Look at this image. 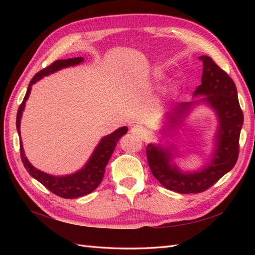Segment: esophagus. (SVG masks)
Returning <instances> with one entry per match:
<instances>
[{
	"instance_id": "obj_1",
	"label": "esophagus",
	"mask_w": 255,
	"mask_h": 255,
	"mask_svg": "<svg viewBox=\"0 0 255 255\" xmlns=\"http://www.w3.org/2000/svg\"><path fill=\"white\" fill-rule=\"evenodd\" d=\"M130 132L133 134V136H136L138 138H142L144 136V130L141 126H139V125H136V126H133L130 129Z\"/></svg>"
}]
</instances>
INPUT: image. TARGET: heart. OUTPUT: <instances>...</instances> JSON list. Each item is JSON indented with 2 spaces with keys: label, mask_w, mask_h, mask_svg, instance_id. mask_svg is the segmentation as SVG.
Wrapping results in <instances>:
<instances>
[{
  "label": "heart",
  "mask_w": 255,
  "mask_h": 255,
  "mask_svg": "<svg viewBox=\"0 0 255 255\" xmlns=\"http://www.w3.org/2000/svg\"><path fill=\"white\" fill-rule=\"evenodd\" d=\"M176 91H177V88H176V86H175V88H173V89H172V92H173V93H176Z\"/></svg>",
  "instance_id": "heart-1"
}]
</instances>
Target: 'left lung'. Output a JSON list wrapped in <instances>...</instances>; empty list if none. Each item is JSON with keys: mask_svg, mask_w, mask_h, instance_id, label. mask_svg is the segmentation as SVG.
Instances as JSON below:
<instances>
[{"mask_svg": "<svg viewBox=\"0 0 255 255\" xmlns=\"http://www.w3.org/2000/svg\"><path fill=\"white\" fill-rule=\"evenodd\" d=\"M203 61L202 84L194 92V97L204 98L193 102L178 103L173 111L164 115L159 144L149 143L145 149L148 163L153 176L170 191L180 194L202 193L213 186L226 173L232 170L239 155V138L243 125L236 84L223 69L208 56H200ZM205 104L214 111L219 126L214 139V149L210 160L197 171H183L174 163L178 151L166 140L195 106Z\"/></svg>", "mask_w": 255, "mask_h": 255, "instance_id": "1", "label": "left lung"}]
</instances>
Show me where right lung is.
Instances as JSON below:
<instances>
[{
  "instance_id": "add662e5",
  "label": "right lung",
  "mask_w": 255,
  "mask_h": 255,
  "mask_svg": "<svg viewBox=\"0 0 255 255\" xmlns=\"http://www.w3.org/2000/svg\"><path fill=\"white\" fill-rule=\"evenodd\" d=\"M83 61L84 59L82 57L64 59V60H57L52 64H50L49 67H47L44 70H41V71L38 72L35 77L31 79L30 83L28 85V89H27L26 95L23 100V103H21L17 111V117H16V128H17L19 138H20V119H21V115H23L26 101L28 100L29 97L32 84H35L37 81L41 80L42 78L46 77V75L55 73L63 68L77 66V64H80ZM127 131H128V128L126 126H124V127L118 128L117 130H115L114 132L107 134V136L103 137L101 139V141L99 142V144L96 145L93 153H92V155L90 156V159L88 160V162H86L85 165L82 167V169L72 173V174L56 176L36 169L34 165L30 164L28 159L26 158L21 139L19 140L20 158H21V161H23V164L25 166V169L27 170V172H28L32 177L36 178L38 182H40L46 188L49 189L50 192H52L53 194H56L62 198H69V199L78 198L92 193L97 186L100 185L103 177H104L105 167L108 163V161L111 159L114 150H115L118 140L121 139L125 133H127Z\"/></svg>"
}]
</instances>
